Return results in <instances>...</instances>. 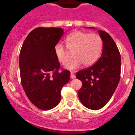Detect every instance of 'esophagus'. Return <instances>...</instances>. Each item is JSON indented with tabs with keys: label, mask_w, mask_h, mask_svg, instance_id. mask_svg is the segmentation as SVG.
<instances>
[{
	"label": "esophagus",
	"mask_w": 135,
	"mask_h": 135,
	"mask_svg": "<svg viewBox=\"0 0 135 135\" xmlns=\"http://www.w3.org/2000/svg\"><path fill=\"white\" fill-rule=\"evenodd\" d=\"M70 78L72 79H75V75L73 74L72 72H71V74H70Z\"/></svg>",
	"instance_id": "1"
}]
</instances>
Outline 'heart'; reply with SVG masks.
Returning <instances> with one entry per match:
<instances>
[{
    "label": "heart",
    "instance_id": "obj_1",
    "mask_svg": "<svg viewBox=\"0 0 135 135\" xmlns=\"http://www.w3.org/2000/svg\"><path fill=\"white\" fill-rule=\"evenodd\" d=\"M67 50L72 52L73 60L66 66L70 70L77 69L82 64L84 66L93 65L100 56L103 50V40L96 33L75 31L72 32L65 39ZM56 58L61 64L65 65L71 56L60 44L55 47Z\"/></svg>",
    "mask_w": 135,
    "mask_h": 135
}]
</instances>
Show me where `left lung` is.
Instances as JSON below:
<instances>
[{"instance_id":"8db88e82","label":"left lung","mask_w":135,"mask_h":135,"mask_svg":"<svg viewBox=\"0 0 135 135\" xmlns=\"http://www.w3.org/2000/svg\"><path fill=\"white\" fill-rule=\"evenodd\" d=\"M103 42L101 56L93 66L76 74L82 86L78 92L86 108L97 110L108 103L119 84L121 77V55L116 44L108 32L98 31Z\"/></svg>"}]
</instances>
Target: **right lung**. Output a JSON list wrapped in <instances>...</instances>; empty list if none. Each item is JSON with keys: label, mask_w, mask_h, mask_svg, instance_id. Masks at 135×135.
<instances>
[{"label": "right lung", "mask_w": 135, "mask_h": 135, "mask_svg": "<svg viewBox=\"0 0 135 135\" xmlns=\"http://www.w3.org/2000/svg\"><path fill=\"white\" fill-rule=\"evenodd\" d=\"M60 27H37L24 40L19 54L21 81L27 97L35 106L46 111L61 99V90L70 72L61 69L55 47L63 35Z\"/></svg>", "instance_id": "right-lung-1"}]
</instances>
